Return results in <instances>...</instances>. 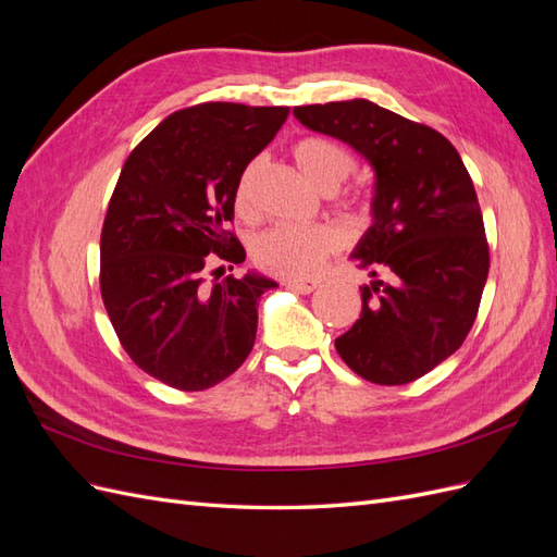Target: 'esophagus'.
Masks as SVG:
<instances>
[{"label":"esophagus","instance_id":"1","mask_svg":"<svg viewBox=\"0 0 557 557\" xmlns=\"http://www.w3.org/2000/svg\"><path fill=\"white\" fill-rule=\"evenodd\" d=\"M285 285H288V288L295 290V293L309 295L318 288V281H313V278H288V281H285Z\"/></svg>","mask_w":557,"mask_h":557}]
</instances>
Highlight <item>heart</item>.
<instances>
[{
    "instance_id": "b5f03b06",
    "label": "heart",
    "mask_w": 557,
    "mask_h": 557,
    "mask_svg": "<svg viewBox=\"0 0 557 557\" xmlns=\"http://www.w3.org/2000/svg\"><path fill=\"white\" fill-rule=\"evenodd\" d=\"M293 158L299 172L325 193L334 190L352 170V156L348 150L325 137L297 141L293 146ZM252 188H256V164H248L237 181V190H234V205L242 213L252 211ZM339 244V230L327 223L274 225L252 244V258L267 272L301 278L318 272Z\"/></svg>"
}]
</instances>
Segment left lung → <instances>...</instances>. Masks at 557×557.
I'll list each match as a JSON object with an SVG mask.
<instances>
[{"instance_id":"obj_1","label":"left lung","mask_w":557,"mask_h":557,"mask_svg":"<svg viewBox=\"0 0 557 557\" xmlns=\"http://www.w3.org/2000/svg\"><path fill=\"white\" fill-rule=\"evenodd\" d=\"M293 113L356 148L376 174L374 223L350 256L374 281L360 288L362 313L334 339L336 352L379 385L425 376L467 339L491 267L462 158L444 134L367 99Z\"/></svg>"}]
</instances>
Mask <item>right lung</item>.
Segmentation results:
<instances>
[{"label":"right lung","instance_id":"right-lung-1","mask_svg":"<svg viewBox=\"0 0 557 557\" xmlns=\"http://www.w3.org/2000/svg\"><path fill=\"white\" fill-rule=\"evenodd\" d=\"M288 113L232 102L181 109L132 150L115 183L99 242L104 307L134 364L178 391L221 383L256 344L258 299L276 283L246 274L207 285L205 272L246 260L227 230L234 190Z\"/></svg>","mask_w":557,"mask_h":557}]
</instances>
